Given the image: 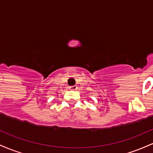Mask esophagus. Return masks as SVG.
Segmentation results:
<instances>
[{
	"instance_id": "34e87169",
	"label": "esophagus",
	"mask_w": 153,
	"mask_h": 153,
	"mask_svg": "<svg viewBox=\"0 0 153 153\" xmlns=\"http://www.w3.org/2000/svg\"><path fill=\"white\" fill-rule=\"evenodd\" d=\"M70 89H71V90H72V91L76 90V89H77V85H73V86L70 87Z\"/></svg>"
}]
</instances>
